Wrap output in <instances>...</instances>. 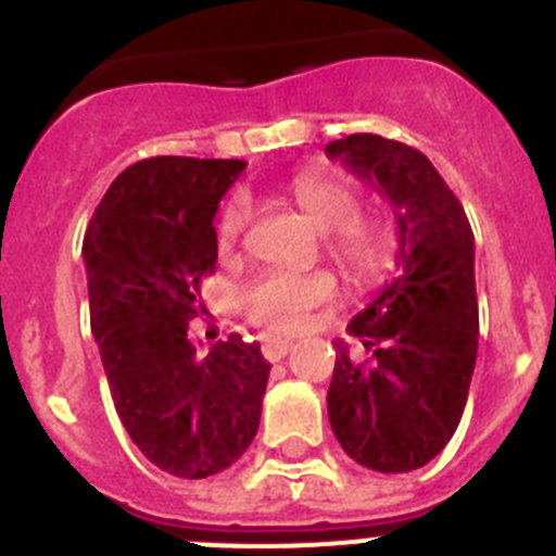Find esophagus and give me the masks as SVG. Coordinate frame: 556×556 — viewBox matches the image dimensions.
<instances>
[{
    "label": "esophagus",
    "instance_id": "34e87169",
    "mask_svg": "<svg viewBox=\"0 0 556 556\" xmlns=\"http://www.w3.org/2000/svg\"><path fill=\"white\" fill-rule=\"evenodd\" d=\"M292 348H294L292 339L267 337V339H264L262 351H264V358H269V362H281V358L287 356V353L292 351Z\"/></svg>",
    "mask_w": 556,
    "mask_h": 556
}]
</instances>
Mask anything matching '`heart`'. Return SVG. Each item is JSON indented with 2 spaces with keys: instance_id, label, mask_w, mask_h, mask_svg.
<instances>
[{
  "instance_id": "heart-1",
  "label": "heart",
  "mask_w": 556,
  "mask_h": 556,
  "mask_svg": "<svg viewBox=\"0 0 556 556\" xmlns=\"http://www.w3.org/2000/svg\"><path fill=\"white\" fill-rule=\"evenodd\" d=\"M289 191L317 228L331 230V253L353 275L372 281L392 267V253H395L392 233L376 219L356 217L358 194L353 186L320 172H303L294 175ZM248 217V198L233 194L219 214V248L230 250L239 242ZM333 294H337V278L326 269H312V273L264 269L239 289V308L250 323L267 331H301L308 323V314L320 303L331 301Z\"/></svg>"
}]
</instances>
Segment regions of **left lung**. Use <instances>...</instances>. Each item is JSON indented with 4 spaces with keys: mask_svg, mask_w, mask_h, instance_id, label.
Wrapping results in <instances>:
<instances>
[{
    "mask_svg": "<svg viewBox=\"0 0 556 556\" xmlns=\"http://www.w3.org/2000/svg\"><path fill=\"white\" fill-rule=\"evenodd\" d=\"M326 152L390 200L401 244L395 278L348 326L370 362L333 342L328 420L358 465L409 473L448 445L468 401L479 348L473 230L415 147L353 132Z\"/></svg>",
    "mask_w": 556,
    "mask_h": 556,
    "instance_id": "obj_1",
    "label": "left lung"
}]
</instances>
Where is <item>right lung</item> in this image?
I'll return each mask as SVG.
<instances>
[{"instance_id":"right-lung-1","label":"right lung","mask_w":556,"mask_h":556,"mask_svg":"<svg viewBox=\"0 0 556 556\" xmlns=\"http://www.w3.org/2000/svg\"><path fill=\"white\" fill-rule=\"evenodd\" d=\"M244 166L180 155L127 166L83 242L116 415L141 454L178 479L219 473L248 451L273 367L239 333L208 353L189 339L200 281L217 264L214 214Z\"/></svg>"}]
</instances>
